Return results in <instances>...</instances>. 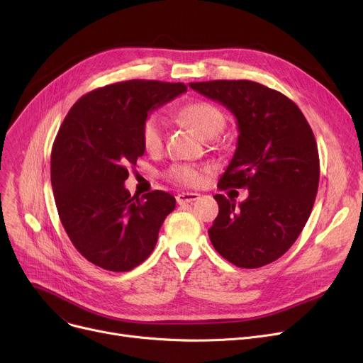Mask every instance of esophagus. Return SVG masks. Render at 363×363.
Here are the masks:
<instances>
[{"label": "esophagus", "mask_w": 363, "mask_h": 363, "mask_svg": "<svg viewBox=\"0 0 363 363\" xmlns=\"http://www.w3.org/2000/svg\"><path fill=\"white\" fill-rule=\"evenodd\" d=\"M199 197H200V194H197V193H179V194H177V201H178V204H188V203H193V201H196V200H199Z\"/></svg>", "instance_id": "obj_1"}]
</instances>
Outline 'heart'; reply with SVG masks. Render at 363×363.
I'll return each instance as SVG.
<instances>
[{
	"instance_id": "1",
	"label": "heart",
	"mask_w": 363,
	"mask_h": 363,
	"mask_svg": "<svg viewBox=\"0 0 363 363\" xmlns=\"http://www.w3.org/2000/svg\"><path fill=\"white\" fill-rule=\"evenodd\" d=\"M179 116L191 125L200 135L215 138L225 128V116L222 110L208 101L188 103L179 110ZM166 138V121L159 113H151L144 119L141 126V140L147 151H159ZM204 167L177 163L166 172V178L184 186H199L204 179Z\"/></svg>"
}]
</instances>
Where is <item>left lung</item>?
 Instances as JSON below:
<instances>
[{
	"label": "left lung",
	"instance_id": "obj_1",
	"mask_svg": "<svg viewBox=\"0 0 363 363\" xmlns=\"http://www.w3.org/2000/svg\"><path fill=\"white\" fill-rule=\"evenodd\" d=\"M189 86L237 118V150L218 188L249 189L238 206L215 196L219 213L208 237L238 268H262L290 249L311 216L319 185L312 128L294 101L262 84L240 79Z\"/></svg>",
	"mask_w": 363,
	"mask_h": 363
}]
</instances>
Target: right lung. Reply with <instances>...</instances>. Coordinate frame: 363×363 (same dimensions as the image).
Instances as JSON below:
<instances>
[{"label": "right lung", "mask_w": 363, "mask_h": 363, "mask_svg": "<svg viewBox=\"0 0 363 363\" xmlns=\"http://www.w3.org/2000/svg\"><path fill=\"white\" fill-rule=\"evenodd\" d=\"M181 82L132 79L97 88L73 104L51 151V185L74 249L111 272H128L155 250L175 197L130 196L123 182L144 155L148 113L185 92Z\"/></svg>", "instance_id": "1"}]
</instances>
